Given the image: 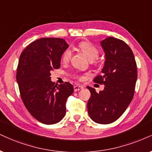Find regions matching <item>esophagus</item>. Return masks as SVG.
<instances>
[{"instance_id":"34e87169","label":"esophagus","mask_w":152,"mask_h":152,"mask_svg":"<svg viewBox=\"0 0 152 152\" xmlns=\"http://www.w3.org/2000/svg\"><path fill=\"white\" fill-rule=\"evenodd\" d=\"M83 89V87L82 86H80V85H75L74 86V91H80V89Z\"/></svg>"}]
</instances>
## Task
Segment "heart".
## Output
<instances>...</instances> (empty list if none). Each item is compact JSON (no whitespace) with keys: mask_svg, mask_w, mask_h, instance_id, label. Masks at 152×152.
<instances>
[{"mask_svg":"<svg viewBox=\"0 0 152 152\" xmlns=\"http://www.w3.org/2000/svg\"><path fill=\"white\" fill-rule=\"evenodd\" d=\"M77 48L79 50L83 53L88 58L89 61H93V60L96 59L98 58L99 55V50L96 46H95L93 44L89 42H80L77 45ZM71 56H72V51L70 49L67 48L63 52V55H62V61L65 63L69 61L70 59ZM80 80L83 79V77H78Z\"/></svg>","mask_w":152,"mask_h":152,"instance_id":"1","label":"heart"}]
</instances>
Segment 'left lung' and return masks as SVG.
Segmentation results:
<instances>
[{"label":"left lung","instance_id":"obj_1","mask_svg":"<svg viewBox=\"0 0 152 152\" xmlns=\"http://www.w3.org/2000/svg\"><path fill=\"white\" fill-rule=\"evenodd\" d=\"M105 53L102 75L94 82L104 85L97 93L87 87L91 96L87 103L88 113L99 124H109L119 118L133 98L137 78V64L133 52L125 42L108 37L101 42Z\"/></svg>","mask_w":152,"mask_h":152}]
</instances>
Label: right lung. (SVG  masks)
Returning <instances> with one entry per match:
<instances>
[{
	"label": "right lung",
	"instance_id": "add662e5",
	"mask_svg": "<svg viewBox=\"0 0 152 152\" xmlns=\"http://www.w3.org/2000/svg\"><path fill=\"white\" fill-rule=\"evenodd\" d=\"M68 46L63 39L42 38L28 45L20 56L16 79L20 96L28 111L44 124L63 118L66 101L74 91L70 82L55 85L50 77V71L61 66Z\"/></svg>",
	"mask_w": 152,
	"mask_h": 152
}]
</instances>
